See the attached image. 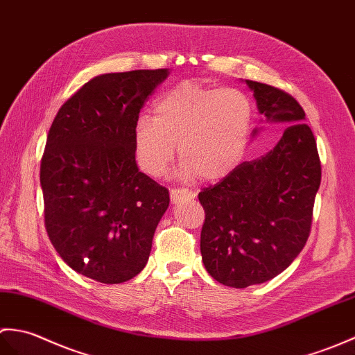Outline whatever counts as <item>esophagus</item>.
I'll use <instances>...</instances> for the list:
<instances>
[{
    "label": "esophagus",
    "mask_w": 355,
    "mask_h": 355,
    "mask_svg": "<svg viewBox=\"0 0 355 355\" xmlns=\"http://www.w3.org/2000/svg\"><path fill=\"white\" fill-rule=\"evenodd\" d=\"M196 198V193L187 188H171L170 190V199L173 203L182 202V200H193Z\"/></svg>",
    "instance_id": "1"
}]
</instances>
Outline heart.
Returning <instances> with one entry per match:
<instances>
[{
  "mask_svg": "<svg viewBox=\"0 0 355 355\" xmlns=\"http://www.w3.org/2000/svg\"><path fill=\"white\" fill-rule=\"evenodd\" d=\"M255 111L246 94L182 82L164 92L153 118L139 116L133 128L137 161L146 175H164L175 156L178 176L214 182L240 167L248 155Z\"/></svg>",
  "mask_w": 355,
  "mask_h": 355,
  "instance_id": "heart-1",
  "label": "heart"
}]
</instances>
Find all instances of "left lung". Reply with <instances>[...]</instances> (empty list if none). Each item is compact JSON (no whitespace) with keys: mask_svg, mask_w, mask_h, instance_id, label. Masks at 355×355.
Here are the masks:
<instances>
[{"mask_svg":"<svg viewBox=\"0 0 355 355\" xmlns=\"http://www.w3.org/2000/svg\"><path fill=\"white\" fill-rule=\"evenodd\" d=\"M244 83L266 121L288 128L270 152L199 193L203 266L220 284L235 288L263 284L293 263L310 235L320 185L316 139L301 105L270 85Z\"/></svg>","mask_w":355,"mask_h":355,"instance_id":"left-lung-1","label":"left lung"}]
</instances>
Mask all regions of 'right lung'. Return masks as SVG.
<instances>
[{"instance_id":"right-lung-1","label":"right lung","mask_w":355,"mask_h":355,"mask_svg":"<svg viewBox=\"0 0 355 355\" xmlns=\"http://www.w3.org/2000/svg\"><path fill=\"white\" fill-rule=\"evenodd\" d=\"M170 71L91 78L54 118L41 162L45 227L60 258L86 278L120 284L144 269L170 196L139 171L133 128Z\"/></svg>"}]
</instances>
